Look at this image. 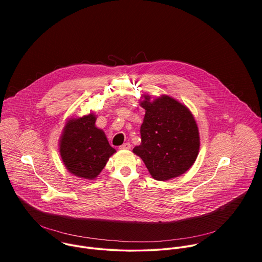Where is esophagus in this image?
Here are the masks:
<instances>
[{"label": "esophagus", "mask_w": 262, "mask_h": 262, "mask_svg": "<svg viewBox=\"0 0 262 262\" xmlns=\"http://www.w3.org/2000/svg\"><path fill=\"white\" fill-rule=\"evenodd\" d=\"M130 147H132V145L129 143H124L123 145H121L119 147V149H121V150H127V149H130Z\"/></svg>", "instance_id": "1"}]
</instances>
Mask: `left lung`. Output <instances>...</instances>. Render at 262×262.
<instances>
[{
  "instance_id": "1",
  "label": "left lung",
  "mask_w": 262,
  "mask_h": 262,
  "mask_svg": "<svg viewBox=\"0 0 262 262\" xmlns=\"http://www.w3.org/2000/svg\"><path fill=\"white\" fill-rule=\"evenodd\" d=\"M145 108L141 144L133 149L150 175L161 181L180 176L195 163L200 148L199 129L192 112L168 95L154 100L143 95Z\"/></svg>"
}]
</instances>
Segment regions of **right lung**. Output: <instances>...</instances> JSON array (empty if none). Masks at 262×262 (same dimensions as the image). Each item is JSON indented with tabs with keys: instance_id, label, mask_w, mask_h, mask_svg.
Returning <instances> with one entry per match:
<instances>
[{
	"instance_id": "1",
	"label": "right lung",
	"mask_w": 262,
	"mask_h": 262,
	"mask_svg": "<svg viewBox=\"0 0 262 262\" xmlns=\"http://www.w3.org/2000/svg\"><path fill=\"white\" fill-rule=\"evenodd\" d=\"M93 113L67 120L59 142L65 168L74 176L93 180L116 150L105 134L95 125Z\"/></svg>"
}]
</instances>
